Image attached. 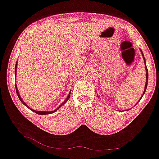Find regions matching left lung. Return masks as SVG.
<instances>
[{
    "label": "left lung",
    "instance_id": "1",
    "mask_svg": "<svg viewBox=\"0 0 159 159\" xmlns=\"http://www.w3.org/2000/svg\"><path fill=\"white\" fill-rule=\"evenodd\" d=\"M141 53H142V52H141ZM142 55H143V58H144V64H145V69H146V84H145V87H144V93H143V95H144V94L145 93V91H146V89H147V81H148V70H147V66H146V61H145V58H144V54H143L142 53ZM142 95V96H143ZM142 96H141V98H142ZM138 104V103H137ZM136 105V104H135Z\"/></svg>",
    "mask_w": 159,
    "mask_h": 159
}]
</instances>
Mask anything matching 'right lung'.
<instances>
[{
  "instance_id": "add662e5",
  "label": "right lung",
  "mask_w": 159,
  "mask_h": 159,
  "mask_svg": "<svg viewBox=\"0 0 159 159\" xmlns=\"http://www.w3.org/2000/svg\"><path fill=\"white\" fill-rule=\"evenodd\" d=\"M16 69H17V62H16V64H15V75H16ZM15 89H16V93H17V95H18V98H19V99H20V101H21V102L23 103V104H24L25 106L26 107H28L29 109H30V110H32V111H33L34 112H35V113H37V114H38V115H48V114H51V113H53V112H56L57 110H58L59 108L61 107V106H62V105H64L65 103L66 102V101H68V99L70 98V94H71V90H70V94L68 95V96H67V98H66V100H65L64 102L62 103V104H61L60 106L58 107V108L56 109V110H55L54 111H50V112H48V111H36V110H32V109H31L30 107H29L27 106V104H25V102L24 101L22 100V98H20V95H19V93H18V88H17V85H15Z\"/></svg>"
}]
</instances>
